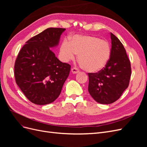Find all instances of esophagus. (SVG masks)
<instances>
[{"label": "esophagus", "mask_w": 147, "mask_h": 147, "mask_svg": "<svg viewBox=\"0 0 147 147\" xmlns=\"http://www.w3.org/2000/svg\"><path fill=\"white\" fill-rule=\"evenodd\" d=\"M72 72L74 74H76L79 72V70L77 68H76V67H74V68L72 69Z\"/></svg>", "instance_id": "obj_1"}]
</instances>
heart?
<instances>
[{"instance_id": "1", "label": "heart", "mask_w": 147, "mask_h": 147, "mask_svg": "<svg viewBox=\"0 0 147 147\" xmlns=\"http://www.w3.org/2000/svg\"><path fill=\"white\" fill-rule=\"evenodd\" d=\"M59 55L64 62L78 59L82 67L88 72L96 73L103 69L111 55L109 43L92 35H75L69 43L64 41L60 47Z\"/></svg>"}]
</instances>
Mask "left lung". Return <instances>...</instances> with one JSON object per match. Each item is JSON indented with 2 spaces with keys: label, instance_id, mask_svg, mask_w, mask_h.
<instances>
[{
  "label": "left lung",
  "instance_id": "8db88e82",
  "mask_svg": "<svg viewBox=\"0 0 147 147\" xmlns=\"http://www.w3.org/2000/svg\"><path fill=\"white\" fill-rule=\"evenodd\" d=\"M111 55L105 67L97 73H89L88 91L98 103L110 104L117 100L128 87L131 63L119 40L110 33Z\"/></svg>",
  "mask_w": 147,
  "mask_h": 147
}]
</instances>
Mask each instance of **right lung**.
<instances>
[{
  "instance_id": "add662e5",
  "label": "right lung",
  "mask_w": 147,
  "mask_h": 147,
  "mask_svg": "<svg viewBox=\"0 0 147 147\" xmlns=\"http://www.w3.org/2000/svg\"><path fill=\"white\" fill-rule=\"evenodd\" d=\"M65 29L48 28L26 42L15 64L16 83L32 103L46 105L61 94L70 65L55 56L51 48L59 45Z\"/></svg>"
}]
</instances>
